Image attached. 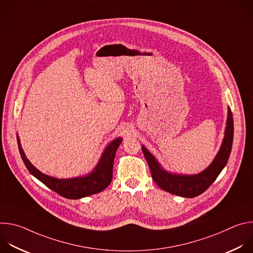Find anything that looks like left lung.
<instances>
[{
	"label": "left lung",
	"instance_id": "1",
	"mask_svg": "<svg viewBox=\"0 0 253 253\" xmlns=\"http://www.w3.org/2000/svg\"><path fill=\"white\" fill-rule=\"evenodd\" d=\"M232 141L233 119L231 110L228 107L226 127L220 149L210 165L200 173L188 175L169 172L162 167L156 157L144 145H142V151L149 165L153 180L161 189L174 195L193 198L203 193L225 167L231 152Z\"/></svg>",
	"mask_w": 253,
	"mask_h": 253
}]
</instances>
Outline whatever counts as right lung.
<instances>
[{"instance_id":"add662e5","label":"right lung","mask_w":253,"mask_h":253,"mask_svg":"<svg viewBox=\"0 0 253 253\" xmlns=\"http://www.w3.org/2000/svg\"><path fill=\"white\" fill-rule=\"evenodd\" d=\"M17 141L21 157L29 172L44 183L51 190L68 199H80L103 191L112 181L113 163L116 151L122 142V137L113 139L104 149L101 158L94 169L86 175L59 179L42 173L36 168L26 157L22 148L20 137L17 134Z\"/></svg>"}]
</instances>
